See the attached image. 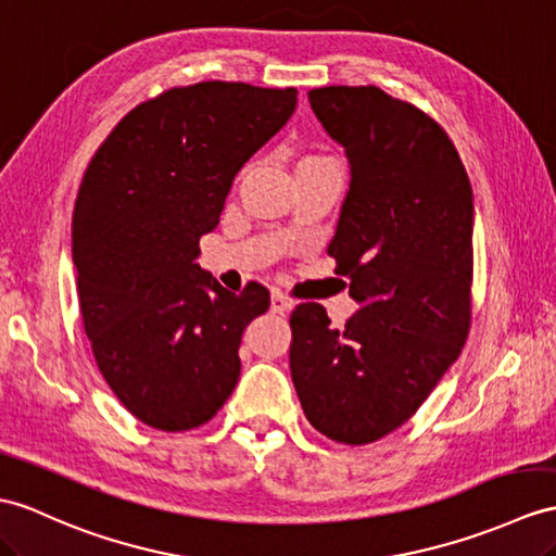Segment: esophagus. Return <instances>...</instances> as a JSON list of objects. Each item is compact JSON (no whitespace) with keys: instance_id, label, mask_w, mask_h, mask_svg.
Segmentation results:
<instances>
[{"instance_id":"1","label":"esophagus","mask_w":556,"mask_h":556,"mask_svg":"<svg viewBox=\"0 0 556 556\" xmlns=\"http://www.w3.org/2000/svg\"><path fill=\"white\" fill-rule=\"evenodd\" d=\"M292 306H294V302L288 294H282L280 290H274V294H270V311H276V314H288Z\"/></svg>"}]
</instances>
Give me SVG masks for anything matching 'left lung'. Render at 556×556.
<instances>
[{
  "label": "left lung",
  "mask_w": 556,
  "mask_h": 556,
  "mask_svg": "<svg viewBox=\"0 0 556 556\" xmlns=\"http://www.w3.org/2000/svg\"><path fill=\"white\" fill-rule=\"evenodd\" d=\"M308 103L351 165L328 254L363 308L337 330L320 304L296 306L290 372L320 434L365 445L408 422L467 342L471 184L439 122L380 87L311 89Z\"/></svg>",
  "instance_id": "8db88e82"
}]
</instances>
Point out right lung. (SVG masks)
<instances>
[{
    "mask_svg": "<svg viewBox=\"0 0 556 556\" xmlns=\"http://www.w3.org/2000/svg\"><path fill=\"white\" fill-rule=\"evenodd\" d=\"M294 105L292 87H172L122 117L89 162L73 214L79 314L103 380L148 427L195 429L233 394L242 332L270 294L224 290L195 264L198 245Z\"/></svg>",
    "mask_w": 556,
    "mask_h": 556,
    "instance_id": "1",
    "label": "right lung"
}]
</instances>
